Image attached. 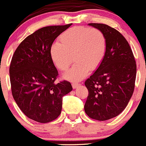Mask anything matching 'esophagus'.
I'll return each instance as SVG.
<instances>
[{
    "label": "esophagus",
    "mask_w": 146,
    "mask_h": 146,
    "mask_svg": "<svg viewBox=\"0 0 146 146\" xmlns=\"http://www.w3.org/2000/svg\"><path fill=\"white\" fill-rule=\"evenodd\" d=\"M72 87H73V89H76V88H77V87H78L80 84H78V83L74 82V83H72Z\"/></svg>",
    "instance_id": "esophagus-1"
}]
</instances>
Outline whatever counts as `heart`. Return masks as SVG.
I'll return each instance as SVG.
<instances>
[{
    "mask_svg": "<svg viewBox=\"0 0 146 146\" xmlns=\"http://www.w3.org/2000/svg\"><path fill=\"white\" fill-rule=\"evenodd\" d=\"M106 39L100 31L95 28L72 27L59 37V44H52L50 56L55 66L66 71L73 61L72 69L63 74L64 80L78 82L83 80L89 71L100 66L106 52Z\"/></svg>",
    "mask_w": 146,
    "mask_h": 146,
    "instance_id": "b5f03b06",
    "label": "heart"
}]
</instances>
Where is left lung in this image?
<instances>
[{
    "label": "left lung",
    "instance_id": "left-lung-1",
    "mask_svg": "<svg viewBox=\"0 0 146 146\" xmlns=\"http://www.w3.org/2000/svg\"><path fill=\"white\" fill-rule=\"evenodd\" d=\"M88 25L104 34L107 46L100 66L84 83L89 91L84 111L91 118L104 121L120 115L128 104L136 64L128 42L118 31L102 23Z\"/></svg>",
    "mask_w": 146,
    "mask_h": 146
}]
</instances>
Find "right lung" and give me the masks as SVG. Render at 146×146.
<instances>
[{
	"label": "right lung",
	"mask_w": 146,
	"mask_h": 146,
	"mask_svg": "<svg viewBox=\"0 0 146 146\" xmlns=\"http://www.w3.org/2000/svg\"><path fill=\"white\" fill-rule=\"evenodd\" d=\"M71 25L36 31L19 44L12 57L9 74L13 99L25 115L38 123L57 118L62 98L72 90L69 82H55L58 72L50 56L54 41Z\"/></svg>",
	"instance_id": "right-lung-1"
}]
</instances>
